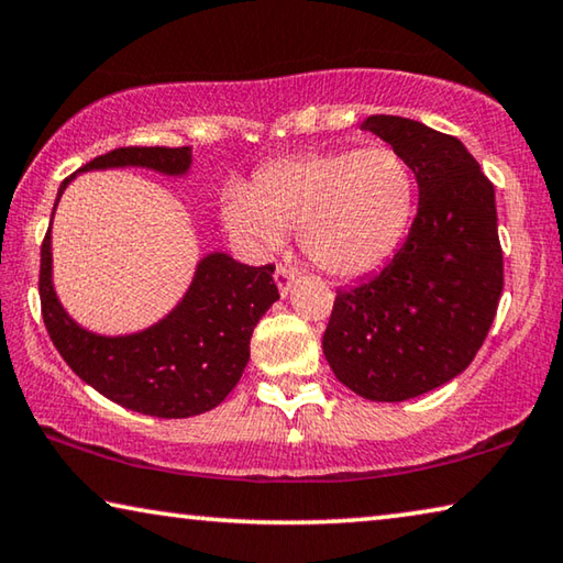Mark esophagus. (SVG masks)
Instances as JSON below:
<instances>
[{
  "instance_id": "1",
  "label": "esophagus",
  "mask_w": 563,
  "mask_h": 563,
  "mask_svg": "<svg viewBox=\"0 0 563 563\" xmlns=\"http://www.w3.org/2000/svg\"><path fill=\"white\" fill-rule=\"evenodd\" d=\"M292 280H296V271H290V267H285V265L275 267V283H278V290H280L283 298L290 292Z\"/></svg>"
}]
</instances>
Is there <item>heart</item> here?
<instances>
[{"label": "heart", "instance_id": "heart-1", "mask_svg": "<svg viewBox=\"0 0 563 563\" xmlns=\"http://www.w3.org/2000/svg\"><path fill=\"white\" fill-rule=\"evenodd\" d=\"M228 225L271 255L300 228L308 261L335 278H361L386 265L416 210L413 169L390 147L330 150L267 163L255 187L233 183Z\"/></svg>", "mask_w": 563, "mask_h": 563}]
</instances>
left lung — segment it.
I'll use <instances>...</instances> for the list:
<instances>
[{"label": "left lung", "mask_w": 563, "mask_h": 563, "mask_svg": "<svg viewBox=\"0 0 563 563\" xmlns=\"http://www.w3.org/2000/svg\"><path fill=\"white\" fill-rule=\"evenodd\" d=\"M363 130L413 169L418 212L394 261L338 290L323 353L353 394L398 404L476 358L504 290V253L494 185L461 140L396 114H373Z\"/></svg>", "instance_id": "left-lung-1"}]
</instances>
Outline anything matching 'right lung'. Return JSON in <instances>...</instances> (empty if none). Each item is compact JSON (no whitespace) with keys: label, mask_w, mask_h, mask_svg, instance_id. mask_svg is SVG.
<instances>
[{"label":"right lung","mask_w":563,"mask_h":563,"mask_svg":"<svg viewBox=\"0 0 563 563\" xmlns=\"http://www.w3.org/2000/svg\"><path fill=\"white\" fill-rule=\"evenodd\" d=\"M190 163V147H118L77 173L132 165L185 175ZM75 175L59 185L57 202ZM49 243L52 225L42 240L40 263L42 318L52 343L69 368L104 398L145 416L190 418L220 406L243 376L253 328L280 298L275 265L253 267L225 253H210L200 261L185 298L159 323L132 335H97L79 328L59 306Z\"/></svg>","instance_id":"add662e5"}]
</instances>
